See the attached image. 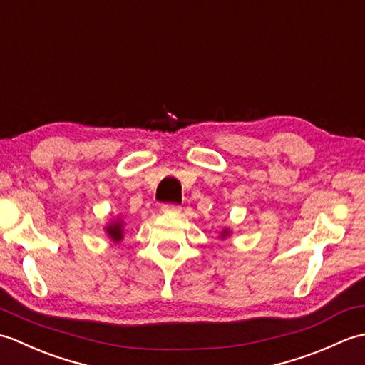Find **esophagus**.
<instances>
[{"label":"esophagus","mask_w":365,"mask_h":365,"mask_svg":"<svg viewBox=\"0 0 365 365\" xmlns=\"http://www.w3.org/2000/svg\"><path fill=\"white\" fill-rule=\"evenodd\" d=\"M161 212L163 213H173V215H177L180 213V207H178L177 204H165L161 207Z\"/></svg>","instance_id":"obj_1"}]
</instances>
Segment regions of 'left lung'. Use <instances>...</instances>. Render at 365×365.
I'll return each instance as SVG.
<instances>
[{"mask_svg":"<svg viewBox=\"0 0 365 365\" xmlns=\"http://www.w3.org/2000/svg\"><path fill=\"white\" fill-rule=\"evenodd\" d=\"M229 235H230V230H229V229H222L221 238H226V237H229Z\"/></svg>","mask_w":365,"mask_h":365,"instance_id":"left-lung-1","label":"left lung"}]
</instances>
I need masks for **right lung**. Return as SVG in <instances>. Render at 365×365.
<instances>
[{"mask_svg":"<svg viewBox=\"0 0 365 365\" xmlns=\"http://www.w3.org/2000/svg\"><path fill=\"white\" fill-rule=\"evenodd\" d=\"M105 230H106V234L110 235V238L113 240L114 243H119L120 240L123 238V222H122V220L119 218V220H115L114 222L108 224V226L105 227Z\"/></svg>","mask_w":365,"mask_h":365,"instance_id":"add662e5","label":"right lung"}]
</instances>
